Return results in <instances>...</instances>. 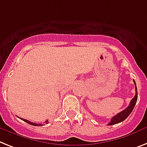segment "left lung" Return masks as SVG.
Returning a JSON list of instances; mask_svg holds the SVG:
<instances>
[{
    "label": "left lung",
    "mask_w": 147,
    "mask_h": 147,
    "mask_svg": "<svg viewBox=\"0 0 147 147\" xmlns=\"http://www.w3.org/2000/svg\"><path fill=\"white\" fill-rule=\"evenodd\" d=\"M134 85H135V92H136L135 96L132 98V100H131L130 104H129V105H128V107L127 108H125L124 110H122V111H121L120 113H119L118 114H116V116L112 117V119L110 120V122H109L108 125H112L117 124V123H119V122L124 121V120L131 114V113L132 112V110H134V106H135V104H136L137 103V100H138V90H137L136 83H135V81L134 80Z\"/></svg>",
    "instance_id": "1"
}]
</instances>
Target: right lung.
<instances>
[{"instance_id": "right-lung-1", "label": "right lung", "mask_w": 147, "mask_h": 147, "mask_svg": "<svg viewBox=\"0 0 147 147\" xmlns=\"http://www.w3.org/2000/svg\"><path fill=\"white\" fill-rule=\"evenodd\" d=\"M20 119H21L22 120H23L24 122H27V123H28V124L31 125H34V126H42V125H43V124H41V123H40V124H37V123H34V122H30V121H28V120H27V119H22V118H20ZM44 123L47 124V123H48V120H47V121H45Z\"/></svg>"}]
</instances>
